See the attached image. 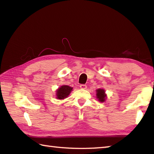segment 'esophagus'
Wrapping results in <instances>:
<instances>
[{
    "label": "esophagus",
    "instance_id": "1",
    "mask_svg": "<svg viewBox=\"0 0 154 154\" xmlns=\"http://www.w3.org/2000/svg\"><path fill=\"white\" fill-rule=\"evenodd\" d=\"M80 88H81V89H86L87 88V87L86 85H81Z\"/></svg>",
    "mask_w": 154,
    "mask_h": 154
}]
</instances>
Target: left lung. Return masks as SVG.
<instances>
[{"label":"left lung","mask_w":154,"mask_h":154,"mask_svg":"<svg viewBox=\"0 0 154 154\" xmlns=\"http://www.w3.org/2000/svg\"><path fill=\"white\" fill-rule=\"evenodd\" d=\"M97 98L100 102H104L106 98V94H105V91L103 89H99L96 90Z\"/></svg>","instance_id":"1"}]
</instances>
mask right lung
<instances>
[{"mask_svg":"<svg viewBox=\"0 0 154 154\" xmlns=\"http://www.w3.org/2000/svg\"><path fill=\"white\" fill-rule=\"evenodd\" d=\"M73 88L68 85H62L56 91V98L57 99H64L69 95Z\"/></svg>","mask_w":154,"mask_h":154,"instance_id":"1","label":"right lung"}]
</instances>
